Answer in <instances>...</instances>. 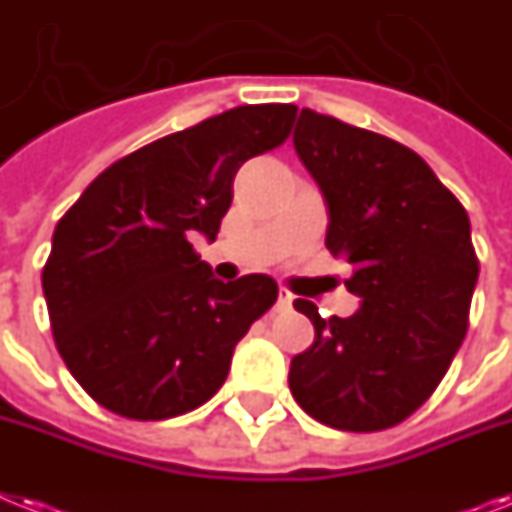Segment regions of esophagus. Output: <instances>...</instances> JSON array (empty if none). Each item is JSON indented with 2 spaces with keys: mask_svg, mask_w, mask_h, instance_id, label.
<instances>
[{
  "mask_svg": "<svg viewBox=\"0 0 512 512\" xmlns=\"http://www.w3.org/2000/svg\"><path fill=\"white\" fill-rule=\"evenodd\" d=\"M292 302H294V297H292V292H286V289H281V292H278V310H289V307H292Z\"/></svg>",
  "mask_w": 512,
  "mask_h": 512,
  "instance_id": "esophagus-1",
  "label": "esophagus"
}]
</instances>
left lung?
<instances>
[{
    "label": "left lung",
    "mask_w": 512,
    "mask_h": 512,
    "mask_svg": "<svg viewBox=\"0 0 512 512\" xmlns=\"http://www.w3.org/2000/svg\"><path fill=\"white\" fill-rule=\"evenodd\" d=\"M294 149L328 207L326 247L352 265L363 299L350 318H321L294 355L289 389L310 418L339 431H384L429 400L468 331L479 260L458 197L413 149L302 110Z\"/></svg>",
    "instance_id": "1"
}]
</instances>
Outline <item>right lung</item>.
Segmentation results:
<instances>
[{
    "label": "right lung",
    "instance_id": "1",
    "mask_svg": "<svg viewBox=\"0 0 512 512\" xmlns=\"http://www.w3.org/2000/svg\"><path fill=\"white\" fill-rule=\"evenodd\" d=\"M294 105H244L112 162L62 215L41 273L54 344L91 400L134 421L205 405L270 276L218 281L191 247L215 242L249 157L284 144Z\"/></svg>",
    "mask_w": 512,
    "mask_h": 512
}]
</instances>
